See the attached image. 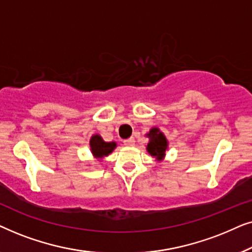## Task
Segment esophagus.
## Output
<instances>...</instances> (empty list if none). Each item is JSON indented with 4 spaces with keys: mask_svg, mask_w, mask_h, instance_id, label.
<instances>
[{
    "mask_svg": "<svg viewBox=\"0 0 252 252\" xmlns=\"http://www.w3.org/2000/svg\"><path fill=\"white\" fill-rule=\"evenodd\" d=\"M134 142H135V139H134L133 136L129 137V139L124 140V144H125V146H128V147H129V146H133Z\"/></svg>",
    "mask_w": 252,
    "mask_h": 252,
    "instance_id": "obj_1",
    "label": "esophagus"
}]
</instances>
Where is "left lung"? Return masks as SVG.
Instances as JSON below:
<instances>
[{
    "label": "left lung",
    "mask_w": 252,
    "mask_h": 252,
    "mask_svg": "<svg viewBox=\"0 0 252 252\" xmlns=\"http://www.w3.org/2000/svg\"><path fill=\"white\" fill-rule=\"evenodd\" d=\"M148 136L150 137L149 143L147 146V150L151 156L157 157V159L164 157L165 150L167 148V141L165 139L164 134L159 132L158 128H153L148 134Z\"/></svg>",
    "instance_id": "1"
}]
</instances>
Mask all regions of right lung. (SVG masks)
I'll return each mask as SVG.
<instances>
[{"instance_id":"1","label":"right lung","mask_w":252,"mask_h":252,"mask_svg":"<svg viewBox=\"0 0 252 252\" xmlns=\"http://www.w3.org/2000/svg\"><path fill=\"white\" fill-rule=\"evenodd\" d=\"M116 148L115 142H104L99 135H94L91 139V149L95 157L102 158L108 156Z\"/></svg>"}]
</instances>
